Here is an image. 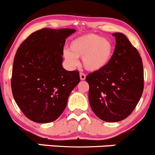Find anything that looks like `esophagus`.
Here are the masks:
<instances>
[{
    "mask_svg": "<svg viewBox=\"0 0 155 155\" xmlns=\"http://www.w3.org/2000/svg\"><path fill=\"white\" fill-rule=\"evenodd\" d=\"M80 78H81V81L85 80V79H86V75H85L84 73H82V72H81V73H80Z\"/></svg>",
    "mask_w": 155,
    "mask_h": 155,
    "instance_id": "34e87169",
    "label": "esophagus"
}]
</instances>
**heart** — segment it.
I'll return each instance as SVG.
<instances>
[{
	"instance_id": "b5f03b06",
	"label": "heart",
	"mask_w": 155,
	"mask_h": 155,
	"mask_svg": "<svg viewBox=\"0 0 155 155\" xmlns=\"http://www.w3.org/2000/svg\"><path fill=\"white\" fill-rule=\"evenodd\" d=\"M114 54V45L110 39L94 33L82 35L70 42L64 51L66 61L72 66L78 64L77 58H82L83 66L91 72L105 68Z\"/></svg>"
}]
</instances>
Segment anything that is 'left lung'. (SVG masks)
<instances>
[{
    "label": "left lung",
    "instance_id": "obj_1",
    "mask_svg": "<svg viewBox=\"0 0 155 155\" xmlns=\"http://www.w3.org/2000/svg\"><path fill=\"white\" fill-rule=\"evenodd\" d=\"M116 47L110 64L87 76L93 112L106 122L127 118L138 104L144 89V71L138 50L126 36L115 32Z\"/></svg>",
    "mask_w": 155,
    "mask_h": 155
}]
</instances>
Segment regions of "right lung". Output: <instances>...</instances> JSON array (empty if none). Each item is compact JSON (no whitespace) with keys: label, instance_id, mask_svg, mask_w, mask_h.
Wrapping results in <instances>:
<instances>
[{"label":"right lung","instance_id":"1","mask_svg":"<svg viewBox=\"0 0 155 155\" xmlns=\"http://www.w3.org/2000/svg\"><path fill=\"white\" fill-rule=\"evenodd\" d=\"M75 32L44 28L29 35L17 49L11 78L13 96L23 114L35 123L56 120L80 82L78 71H69L62 66L65 40Z\"/></svg>","mask_w":155,"mask_h":155}]
</instances>
